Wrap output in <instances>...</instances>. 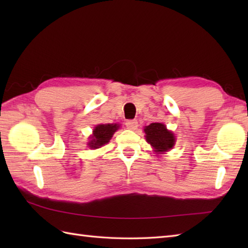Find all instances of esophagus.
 <instances>
[{
    "label": "esophagus",
    "mask_w": 248,
    "mask_h": 248,
    "mask_svg": "<svg viewBox=\"0 0 248 248\" xmlns=\"http://www.w3.org/2000/svg\"><path fill=\"white\" fill-rule=\"evenodd\" d=\"M125 127H127V129H129V130L134 131V130L138 129L139 124H138V121L134 120V119L133 120H128L127 123H125Z\"/></svg>",
    "instance_id": "esophagus-1"
}]
</instances>
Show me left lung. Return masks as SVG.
Instances as JSON below:
<instances>
[{
	"label": "left lung",
	"instance_id": "left-lung-1",
	"mask_svg": "<svg viewBox=\"0 0 248 248\" xmlns=\"http://www.w3.org/2000/svg\"><path fill=\"white\" fill-rule=\"evenodd\" d=\"M146 140L154 148L155 154H163L170 150L176 143V138L171 131L166 129V125L160 123H154L146 125L145 129Z\"/></svg>",
	"mask_w": 248,
	"mask_h": 248
}]
</instances>
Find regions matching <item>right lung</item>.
Instances as JSON below:
<instances>
[{"instance_id":"add662e5","label":"right lung","mask_w":248,"mask_h":248,"mask_svg":"<svg viewBox=\"0 0 248 248\" xmlns=\"http://www.w3.org/2000/svg\"><path fill=\"white\" fill-rule=\"evenodd\" d=\"M119 129V124H98L94 127L93 131V135L89 136L88 147L91 149H98L103 145L108 144L109 140L112 139L113 134Z\"/></svg>"}]
</instances>
